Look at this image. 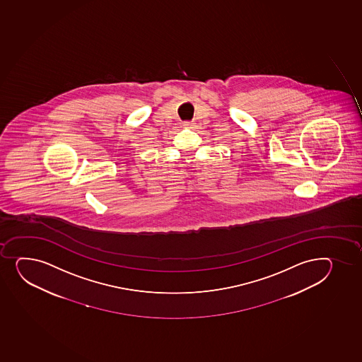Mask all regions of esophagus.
<instances>
[{"mask_svg":"<svg viewBox=\"0 0 362 362\" xmlns=\"http://www.w3.org/2000/svg\"><path fill=\"white\" fill-rule=\"evenodd\" d=\"M194 126V122H187L183 124V127H186V129H192Z\"/></svg>","mask_w":362,"mask_h":362,"instance_id":"esophagus-1","label":"esophagus"}]
</instances>
